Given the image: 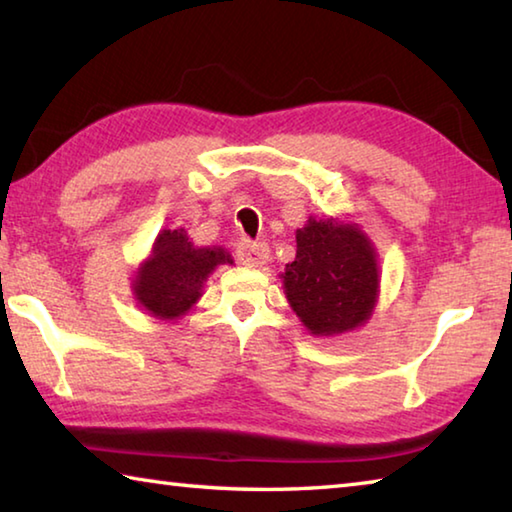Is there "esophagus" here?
Masks as SVG:
<instances>
[{
  "mask_svg": "<svg viewBox=\"0 0 512 512\" xmlns=\"http://www.w3.org/2000/svg\"><path fill=\"white\" fill-rule=\"evenodd\" d=\"M237 257H239V262L246 266H262L268 259V246L262 244V241L244 239L237 248Z\"/></svg>",
  "mask_w": 512,
  "mask_h": 512,
  "instance_id": "1",
  "label": "esophagus"
}]
</instances>
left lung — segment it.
I'll return each instance as SVG.
<instances>
[{
  "mask_svg": "<svg viewBox=\"0 0 512 512\" xmlns=\"http://www.w3.org/2000/svg\"><path fill=\"white\" fill-rule=\"evenodd\" d=\"M282 273L286 300L313 336H340L371 318L378 300L376 248L358 224L309 217Z\"/></svg>",
  "mask_w": 512,
  "mask_h": 512,
  "instance_id": "left-lung-1",
  "label": "left lung"
}]
</instances>
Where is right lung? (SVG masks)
Here are the masks:
<instances>
[{"mask_svg":"<svg viewBox=\"0 0 512 512\" xmlns=\"http://www.w3.org/2000/svg\"><path fill=\"white\" fill-rule=\"evenodd\" d=\"M219 264H232L221 246H194L185 228L161 230L134 277V297L159 320H179L201 297L203 284Z\"/></svg>","mask_w":512,"mask_h":512,"instance_id":"1","label":"right lung"}]
</instances>
